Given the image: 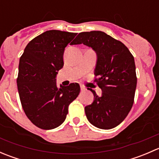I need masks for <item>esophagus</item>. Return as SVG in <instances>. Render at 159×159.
Masks as SVG:
<instances>
[{
    "mask_svg": "<svg viewBox=\"0 0 159 159\" xmlns=\"http://www.w3.org/2000/svg\"><path fill=\"white\" fill-rule=\"evenodd\" d=\"M85 90H86V89L84 87V86L81 85V91H85Z\"/></svg>",
    "mask_w": 159,
    "mask_h": 159,
    "instance_id": "obj_1",
    "label": "esophagus"
}]
</instances>
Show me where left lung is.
Instances as JSON below:
<instances>
[{"label":"left lung","instance_id":"left-lung-1","mask_svg":"<svg viewBox=\"0 0 159 159\" xmlns=\"http://www.w3.org/2000/svg\"><path fill=\"white\" fill-rule=\"evenodd\" d=\"M84 44L97 53L94 82L102 89L99 97L84 108L91 124L98 129H111L124 121L134 103L137 77L134 57L120 41L105 32H81L72 44Z\"/></svg>","mask_w":159,"mask_h":159}]
</instances>
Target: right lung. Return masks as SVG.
Returning <instances> with one entry per match:
<instances>
[{
	"mask_svg": "<svg viewBox=\"0 0 159 159\" xmlns=\"http://www.w3.org/2000/svg\"><path fill=\"white\" fill-rule=\"evenodd\" d=\"M76 35L47 30L28 43L20 58L17 83L20 103L30 121L41 129L61 125L80 93L78 83L58 88L55 81L63 68L65 48Z\"/></svg>",
	"mask_w": 159,
	"mask_h": 159,
	"instance_id": "right-lung-1",
	"label": "right lung"
}]
</instances>
